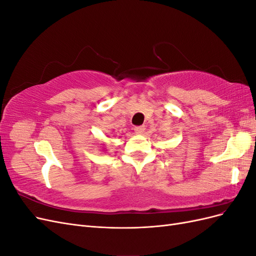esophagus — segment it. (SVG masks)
<instances>
[{"instance_id":"obj_1","label":"esophagus","mask_w":256,"mask_h":256,"mask_svg":"<svg viewBox=\"0 0 256 256\" xmlns=\"http://www.w3.org/2000/svg\"><path fill=\"white\" fill-rule=\"evenodd\" d=\"M144 131H145V127L144 126H136L134 128V132L136 134H143Z\"/></svg>"}]
</instances>
